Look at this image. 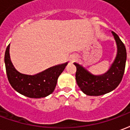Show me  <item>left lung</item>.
I'll return each mask as SVG.
<instances>
[{
  "mask_svg": "<svg viewBox=\"0 0 130 130\" xmlns=\"http://www.w3.org/2000/svg\"><path fill=\"white\" fill-rule=\"evenodd\" d=\"M117 45V54L109 70L101 75H94L82 65L74 62L76 68V81L80 89L86 95L99 96L113 90L123 79L127 52L125 46L117 34L112 31Z\"/></svg>",
  "mask_w": 130,
  "mask_h": 130,
  "instance_id": "8db88e82",
  "label": "left lung"
}]
</instances>
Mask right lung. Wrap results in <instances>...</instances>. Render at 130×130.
Wrapping results in <instances>:
<instances>
[{"label":"right lung","mask_w":130,"mask_h":130,"mask_svg":"<svg viewBox=\"0 0 130 130\" xmlns=\"http://www.w3.org/2000/svg\"><path fill=\"white\" fill-rule=\"evenodd\" d=\"M68 62L55 65L34 75L20 73L11 62L10 44L5 54V64L7 79L11 86L24 96L30 98H41L49 95L56 86L58 76Z\"/></svg>","instance_id":"add662e5"}]
</instances>
